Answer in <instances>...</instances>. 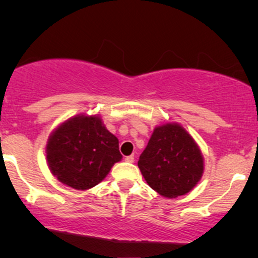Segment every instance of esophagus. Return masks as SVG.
<instances>
[{
	"label": "esophagus",
	"mask_w": 258,
	"mask_h": 258,
	"mask_svg": "<svg viewBox=\"0 0 258 258\" xmlns=\"http://www.w3.org/2000/svg\"><path fill=\"white\" fill-rule=\"evenodd\" d=\"M125 161H127V162H135V156H133V155L126 156V158H125Z\"/></svg>",
	"instance_id": "obj_1"
}]
</instances>
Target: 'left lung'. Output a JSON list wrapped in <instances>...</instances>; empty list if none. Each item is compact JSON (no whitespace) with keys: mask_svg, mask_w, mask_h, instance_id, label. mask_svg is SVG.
<instances>
[{"mask_svg":"<svg viewBox=\"0 0 258 258\" xmlns=\"http://www.w3.org/2000/svg\"><path fill=\"white\" fill-rule=\"evenodd\" d=\"M138 167L154 190L166 198L190 191L201 178L204 159L194 139L177 123L154 130Z\"/></svg>","mask_w":258,"mask_h":258,"instance_id":"1","label":"left lung"}]
</instances>
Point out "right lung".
Segmentation results:
<instances>
[{
	"label": "right lung",
	"mask_w": 258,
	"mask_h": 258,
	"mask_svg": "<svg viewBox=\"0 0 258 258\" xmlns=\"http://www.w3.org/2000/svg\"><path fill=\"white\" fill-rule=\"evenodd\" d=\"M47 161L52 173L78 190L97 185L122 155L119 141L103 126L98 116H78L65 121L47 144Z\"/></svg>",
	"instance_id": "obj_1"
}]
</instances>
